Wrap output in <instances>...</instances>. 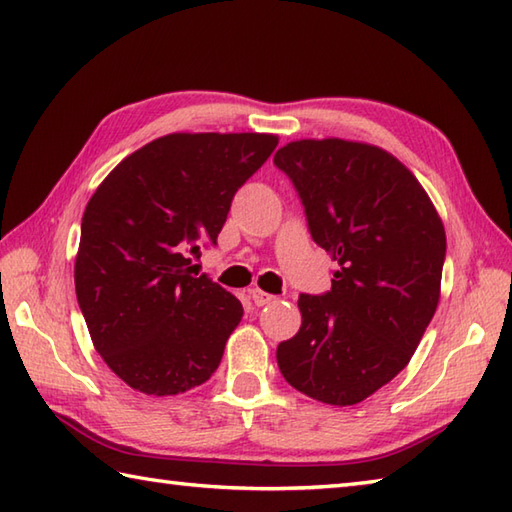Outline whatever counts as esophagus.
Here are the masks:
<instances>
[{
  "label": "esophagus",
  "instance_id": "obj_1",
  "mask_svg": "<svg viewBox=\"0 0 512 512\" xmlns=\"http://www.w3.org/2000/svg\"><path fill=\"white\" fill-rule=\"evenodd\" d=\"M250 299H253V303H255L257 308H259V306H266V303H270V301H275V297H273V295H268V292L259 290V288H253V290H250Z\"/></svg>",
  "mask_w": 512,
  "mask_h": 512
}]
</instances>
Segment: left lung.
Returning a JSON list of instances; mask_svg holds the SVG:
<instances>
[{"label": "left lung", "mask_w": 512, "mask_h": 512, "mask_svg": "<svg viewBox=\"0 0 512 512\" xmlns=\"http://www.w3.org/2000/svg\"><path fill=\"white\" fill-rule=\"evenodd\" d=\"M275 165L295 184L314 242L339 262L332 290L299 297L301 328L277 365L301 394L347 407L411 361L436 314L447 235L416 176L376 145L292 140Z\"/></svg>", "instance_id": "obj_1"}]
</instances>
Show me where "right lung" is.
Wrapping results in <instances>:
<instances>
[{
    "mask_svg": "<svg viewBox=\"0 0 512 512\" xmlns=\"http://www.w3.org/2000/svg\"><path fill=\"white\" fill-rule=\"evenodd\" d=\"M275 134H167L110 171L85 206L74 262L96 352L147 396L211 378L242 303L187 253L217 242L235 191L264 165Z\"/></svg>",
    "mask_w": 512,
    "mask_h": 512,
    "instance_id": "obj_1",
    "label": "right lung"
}]
</instances>
